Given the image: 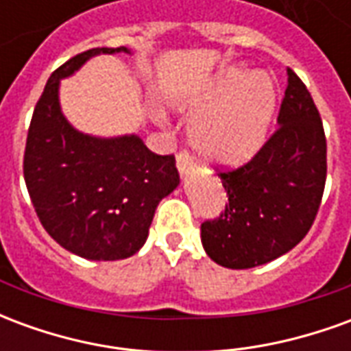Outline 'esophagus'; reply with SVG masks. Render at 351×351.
Segmentation results:
<instances>
[{"label":"esophagus","instance_id":"esophagus-1","mask_svg":"<svg viewBox=\"0 0 351 351\" xmlns=\"http://www.w3.org/2000/svg\"><path fill=\"white\" fill-rule=\"evenodd\" d=\"M176 167L180 171V175H186L193 169V158H191V154L188 150H180L176 154Z\"/></svg>","mask_w":351,"mask_h":351}]
</instances>
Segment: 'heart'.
I'll return each instance as SVG.
<instances>
[{
  "label": "heart",
  "mask_w": 351,
  "mask_h": 351,
  "mask_svg": "<svg viewBox=\"0 0 351 351\" xmlns=\"http://www.w3.org/2000/svg\"><path fill=\"white\" fill-rule=\"evenodd\" d=\"M214 105L191 125V143L206 161L233 167L263 146L271 123L276 88L265 73L223 71L199 99L197 108Z\"/></svg>",
  "instance_id": "heart-1"
}]
</instances>
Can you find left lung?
Returning a JSON list of instances; mask_svg holds the SVG:
<instances>
[{"instance_id": "left-lung-1", "label": "left lung", "mask_w": 351, "mask_h": 351, "mask_svg": "<svg viewBox=\"0 0 351 351\" xmlns=\"http://www.w3.org/2000/svg\"><path fill=\"white\" fill-rule=\"evenodd\" d=\"M278 128L248 163L220 171L226 210L201 223L208 258L252 269L284 256L316 220L327 176V141L317 107L287 67Z\"/></svg>"}]
</instances>
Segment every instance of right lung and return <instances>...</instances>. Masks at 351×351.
<instances>
[{"label":"right lung","mask_w":351,"mask_h":351,"mask_svg":"<svg viewBox=\"0 0 351 351\" xmlns=\"http://www.w3.org/2000/svg\"><path fill=\"white\" fill-rule=\"evenodd\" d=\"M114 52L130 50H86L50 75L24 152V180L43 228L65 250L95 261L130 258L141 250L156 206L180 182L173 154H154L137 135L90 137L62 114L60 79L88 58Z\"/></svg>","instance_id":"right-lung-1"}]
</instances>
